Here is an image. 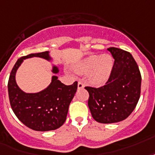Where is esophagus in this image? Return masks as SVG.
Returning <instances> with one entry per match:
<instances>
[{
  "mask_svg": "<svg viewBox=\"0 0 155 155\" xmlns=\"http://www.w3.org/2000/svg\"><path fill=\"white\" fill-rule=\"evenodd\" d=\"M84 83H83V82H81V81L78 82V88L81 89V88H84Z\"/></svg>",
  "mask_w": 155,
  "mask_h": 155,
  "instance_id": "esophagus-1",
  "label": "esophagus"
}]
</instances>
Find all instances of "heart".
I'll return each mask as SVG.
<instances>
[{
    "mask_svg": "<svg viewBox=\"0 0 155 155\" xmlns=\"http://www.w3.org/2000/svg\"><path fill=\"white\" fill-rule=\"evenodd\" d=\"M114 61L110 55L91 56L79 63L75 68L80 73L90 72V80L95 85L104 84L110 77Z\"/></svg>",
    "mask_w": 155,
    "mask_h": 155,
    "instance_id": "b5f03b06",
    "label": "heart"
}]
</instances>
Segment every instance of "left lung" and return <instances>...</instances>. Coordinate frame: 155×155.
Returning <instances> with one entry per match:
<instances>
[{"label":"left lung","mask_w":155,"mask_h":155,"mask_svg":"<svg viewBox=\"0 0 155 155\" xmlns=\"http://www.w3.org/2000/svg\"><path fill=\"white\" fill-rule=\"evenodd\" d=\"M114 59L113 69L105 85L85 87L89 93L88 107L98 123L123 121L136 107L141 93V73L131 54L123 49L109 48Z\"/></svg>","instance_id":"left-lung-1"}]
</instances>
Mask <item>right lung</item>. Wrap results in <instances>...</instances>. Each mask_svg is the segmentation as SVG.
I'll return each mask as SVG.
<instances>
[{"label":"right lung","mask_w":155,"mask_h":155,"mask_svg":"<svg viewBox=\"0 0 155 155\" xmlns=\"http://www.w3.org/2000/svg\"><path fill=\"white\" fill-rule=\"evenodd\" d=\"M44 58L50 60L48 51L32 53L18 59L10 73L8 83V97L11 107L16 116L26 127L37 131H48L60 127L66 120L69 104L73 99L77 82L65 85L52 76L51 84L38 93H25L17 86L15 80L16 70L27 58ZM52 71L57 73V67Z\"/></svg>","instance_id":"add662e5"}]
</instances>
